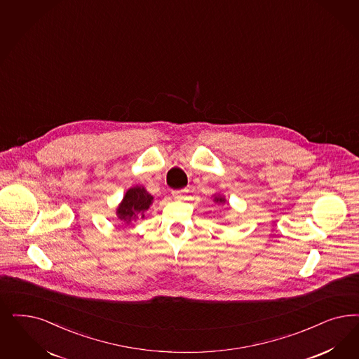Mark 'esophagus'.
I'll return each mask as SVG.
<instances>
[{"instance_id": "1", "label": "esophagus", "mask_w": 359, "mask_h": 359, "mask_svg": "<svg viewBox=\"0 0 359 359\" xmlns=\"http://www.w3.org/2000/svg\"><path fill=\"white\" fill-rule=\"evenodd\" d=\"M173 198H183V192L182 191H172Z\"/></svg>"}]
</instances>
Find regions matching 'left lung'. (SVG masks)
<instances>
[{"label":"left lung","mask_w":359,"mask_h":359,"mask_svg":"<svg viewBox=\"0 0 359 359\" xmlns=\"http://www.w3.org/2000/svg\"><path fill=\"white\" fill-rule=\"evenodd\" d=\"M216 203H225V198H223V196H215V198H213Z\"/></svg>","instance_id":"1"}]
</instances>
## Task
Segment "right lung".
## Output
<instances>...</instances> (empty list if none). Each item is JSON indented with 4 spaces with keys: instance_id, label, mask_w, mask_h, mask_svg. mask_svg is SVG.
<instances>
[{
    "instance_id": "1",
    "label": "right lung",
    "mask_w": 359,
    "mask_h": 359,
    "mask_svg": "<svg viewBox=\"0 0 359 359\" xmlns=\"http://www.w3.org/2000/svg\"><path fill=\"white\" fill-rule=\"evenodd\" d=\"M154 198L146 191L144 187H133L123 196L122 203L116 208L118 219L124 223L130 224L139 217H144L146 210H149Z\"/></svg>"
}]
</instances>
